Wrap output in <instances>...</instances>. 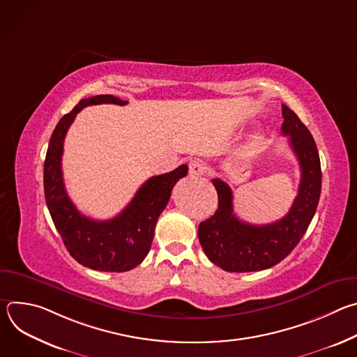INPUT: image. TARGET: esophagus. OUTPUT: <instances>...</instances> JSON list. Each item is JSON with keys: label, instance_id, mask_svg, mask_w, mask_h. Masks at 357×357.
I'll use <instances>...</instances> for the list:
<instances>
[{"label": "esophagus", "instance_id": "obj_1", "mask_svg": "<svg viewBox=\"0 0 357 357\" xmlns=\"http://www.w3.org/2000/svg\"><path fill=\"white\" fill-rule=\"evenodd\" d=\"M206 164L200 160H192L189 162V174L192 176H200L206 172Z\"/></svg>", "mask_w": 357, "mask_h": 357}]
</instances>
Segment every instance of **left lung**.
<instances>
[{
  "label": "left lung",
  "mask_w": 357,
  "mask_h": 357,
  "mask_svg": "<svg viewBox=\"0 0 357 357\" xmlns=\"http://www.w3.org/2000/svg\"><path fill=\"white\" fill-rule=\"evenodd\" d=\"M282 135L299 161L301 182L289 212L270 225H250L233 212L231 188L222 179H212L219 206L212 218L197 229L200 245L208 259L229 273L261 271L278 264L295 248L307 231L321 196L322 172L312 134L298 116L282 105Z\"/></svg>",
  "instance_id": "8db88e82"
}]
</instances>
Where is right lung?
<instances>
[{"label": "right lung", "mask_w": 357, "mask_h": 357, "mask_svg": "<svg viewBox=\"0 0 357 357\" xmlns=\"http://www.w3.org/2000/svg\"><path fill=\"white\" fill-rule=\"evenodd\" d=\"M127 105L112 94L83 98L65 114L50 137L43 164L46 206L70 256L84 267L97 271L123 273L132 270L146 257L155 225L168 205L175 183L186 176L188 165L149 178L137 190L126 209L110 220H93L82 215L66 193L62 174V154L66 132L76 114L93 105Z\"/></svg>", "instance_id": "1"}]
</instances>
